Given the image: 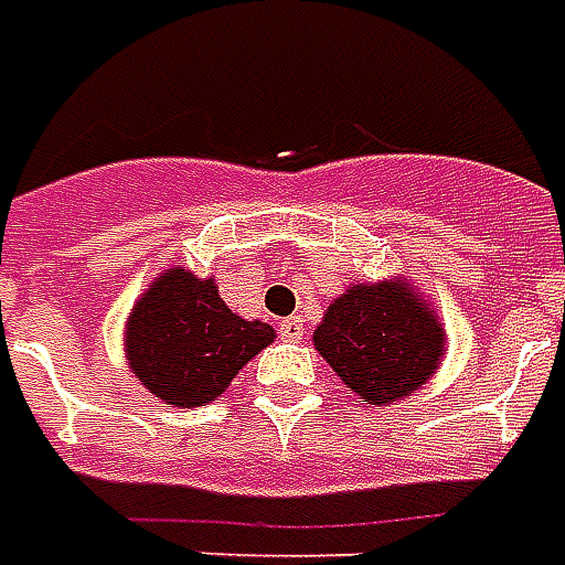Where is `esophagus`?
Masks as SVG:
<instances>
[{
    "label": "esophagus",
    "instance_id": "obj_1",
    "mask_svg": "<svg viewBox=\"0 0 565 565\" xmlns=\"http://www.w3.org/2000/svg\"><path fill=\"white\" fill-rule=\"evenodd\" d=\"M278 334H281L284 341H302L306 328H302L300 316H290V319H284L281 324H278Z\"/></svg>",
    "mask_w": 565,
    "mask_h": 565
}]
</instances>
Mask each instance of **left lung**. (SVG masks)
<instances>
[{
  "mask_svg": "<svg viewBox=\"0 0 565 565\" xmlns=\"http://www.w3.org/2000/svg\"><path fill=\"white\" fill-rule=\"evenodd\" d=\"M312 343L365 403L416 394L444 360V324L406 281L353 284L324 309Z\"/></svg>",
  "mask_w": 565,
  "mask_h": 565,
  "instance_id": "1",
  "label": "left lung"
}]
</instances>
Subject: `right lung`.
<instances>
[{"instance_id":"right-lung-1","label":"right lung","mask_w":565,"mask_h":565,"mask_svg":"<svg viewBox=\"0 0 565 565\" xmlns=\"http://www.w3.org/2000/svg\"><path fill=\"white\" fill-rule=\"evenodd\" d=\"M271 341V324L246 321L227 309L215 278L168 268L134 302L125 353L149 394L190 409L222 397L237 372Z\"/></svg>"}]
</instances>
